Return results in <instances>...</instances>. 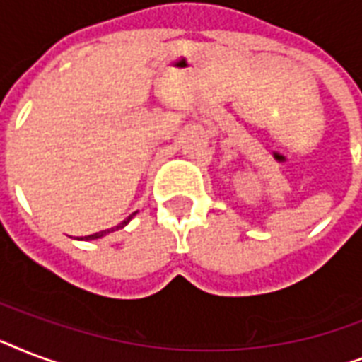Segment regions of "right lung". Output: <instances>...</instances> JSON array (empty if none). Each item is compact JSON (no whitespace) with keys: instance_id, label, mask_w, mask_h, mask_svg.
<instances>
[{"instance_id":"add662e5","label":"right lung","mask_w":362,"mask_h":362,"mask_svg":"<svg viewBox=\"0 0 362 362\" xmlns=\"http://www.w3.org/2000/svg\"><path fill=\"white\" fill-rule=\"evenodd\" d=\"M135 214H136V212H133V214H131V216H127V218H125V220L122 221V223H118V226H116V227H110V229H105V231L93 233V235H88V237H81V238H78V240H95V238H103L105 235H109V233H112V231H118V229H122V227L127 226V223H129V221H131V218H133V216H135Z\"/></svg>"}]
</instances>
